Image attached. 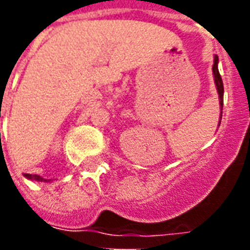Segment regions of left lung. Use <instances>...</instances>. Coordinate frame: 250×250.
Listing matches in <instances>:
<instances>
[{
    "label": "left lung",
    "mask_w": 250,
    "mask_h": 250,
    "mask_svg": "<svg viewBox=\"0 0 250 250\" xmlns=\"http://www.w3.org/2000/svg\"><path fill=\"white\" fill-rule=\"evenodd\" d=\"M213 77H214V84L218 92V100H220V122H218V127L221 125V118H222V105H224V84H222V79H221L220 72H218V56H214L213 60Z\"/></svg>",
    "instance_id": "8db88e82"
}]
</instances>
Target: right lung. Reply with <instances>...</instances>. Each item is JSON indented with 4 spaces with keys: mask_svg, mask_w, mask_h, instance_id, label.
Returning <instances> with one entry per match:
<instances>
[{
    "mask_svg": "<svg viewBox=\"0 0 250 250\" xmlns=\"http://www.w3.org/2000/svg\"><path fill=\"white\" fill-rule=\"evenodd\" d=\"M25 178L30 179V181H37V182H52V179H45L40 177V175H37V174H25Z\"/></svg>",
    "mask_w": 250,
    "mask_h": 250,
    "instance_id": "right-lung-1",
    "label": "right lung"
}]
</instances>
